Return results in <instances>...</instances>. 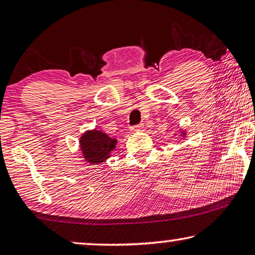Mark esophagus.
I'll return each mask as SVG.
<instances>
[{
  "label": "esophagus",
  "mask_w": 255,
  "mask_h": 255,
  "mask_svg": "<svg viewBox=\"0 0 255 255\" xmlns=\"http://www.w3.org/2000/svg\"><path fill=\"white\" fill-rule=\"evenodd\" d=\"M143 128H144V127H143V124H138V125H135V126H131L130 130L131 131H138V130H142Z\"/></svg>",
  "instance_id": "obj_1"
}]
</instances>
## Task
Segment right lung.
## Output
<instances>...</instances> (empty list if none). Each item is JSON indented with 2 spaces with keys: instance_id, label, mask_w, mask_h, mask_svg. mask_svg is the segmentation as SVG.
<instances>
[{
  "instance_id": "obj_1",
  "label": "right lung",
  "mask_w": 255,
  "mask_h": 255,
  "mask_svg": "<svg viewBox=\"0 0 255 255\" xmlns=\"http://www.w3.org/2000/svg\"><path fill=\"white\" fill-rule=\"evenodd\" d=\"M116 139L111 138L102 131H88L81 138V148L84 157L90 163H102L110 157L114 149Z\"/></svg>"
}]
</instances>
